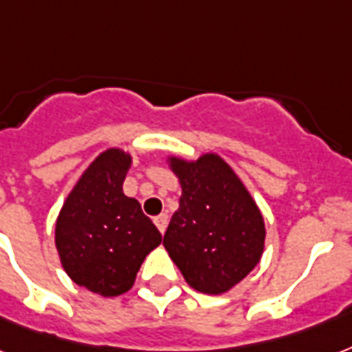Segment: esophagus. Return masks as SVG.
<instances>
[{
    "label": "esophagus",
    "instance_id": "obj_1",
    "mask_svg": "<svg viewBox=\"0 0 352 352\" xmlns=\"http://www.w3.org/2000/svg\"><path fill=\"white\" fill-rule=\"evenodd\" d=\"M155 225L158 227V230L164 234L166 232V227H168V214L166 212H162V214H158L157 218H155Z\"/></svg>",
    "mask_w": 352,
    "mask_h": 352
}]
</instances>
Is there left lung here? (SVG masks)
Returning <instances> with one entry per match:
<instances>
[{
	"instance_id": "obj_1",
	"label": "left lung",
	"mask_w": 352,
	"mask_h": 352,
	"mask_svg": "<svg viewBox=\"0 0 352 352\" xmlns=\"http://www.w3.org/2000/svg\"><path fill=\"white\" fill-rule=\"evenodd\" d=\"M166 162L181 184L179 210L164 234L166 251L192 288L225 294L258 265L265 248L264 216L218 153L195 160L168 155Z\"/></svg>"
}]
</instances>
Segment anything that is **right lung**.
<instances>
[{
	"label": "right lung",
	"instance_id": "add662e5",
	"mask_svg": "<svg viewBox=\"0 0 352 352\" xmlns=\"http://www.w3.org/2000/svg\"><path fill=\"white\" fill-rule=\"evenodd\" d=\"M131 164L133 155L122 147L99 153L64 199L55 223L66 275L101 297L133 288L142 262L162 241L140 203L123 194Z\"/></svg>",
	"mask_w": 352,
	"mask_h": 352
}]
</instances>
